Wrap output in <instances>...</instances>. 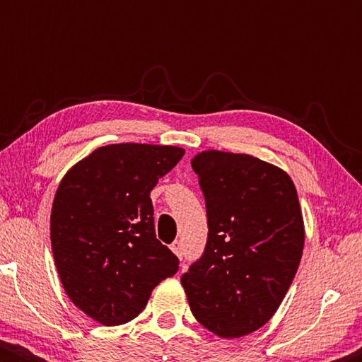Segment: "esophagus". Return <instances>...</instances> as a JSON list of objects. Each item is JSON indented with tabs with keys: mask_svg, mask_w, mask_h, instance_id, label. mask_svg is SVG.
Instances as JSON below:
<instances>
[{
	"mask_svg": "<svg viewBox=\"0 0 362 362\" xmlns=\"http://www.w3.org/2000/svg\"><path fill=\"white\" fill-rule=\"evenodd\" d=\"M171 250L175 252V254L181 259V257H182V245H181V242H180V240H175V242H173V244H171Z\"/></svg>",
	"mask_w": 362,
	"mask_h": 362,
	"instance_id": "34e87169",
	"label": "esophagus"
}]
</instances>
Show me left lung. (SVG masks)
I'll return each instance as SVG.
<instances>
[{"label":"left lung","mask_w":362,"mask_h":362,"mask_svg":"<svg viewBox=\"0 0 362 362\" xmlns=\"http://www.w3.org/2000/svg\"><path fill=\"white\" fill-rule=\"evenodd\" d=\"M191 166L209 234L181 284L204 328L240 338L275 315L298 270L305 244L298 194L284 170L250 155L207 150Z\"/></svg>","instance_id":"obj_1"}]
</instances>
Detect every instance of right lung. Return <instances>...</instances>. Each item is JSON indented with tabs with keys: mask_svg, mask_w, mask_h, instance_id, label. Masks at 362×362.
Segmentation results:
<instances>
[{
	"mask_svg": "<svg viewBox=\"0 0 362 362\" xmlns=\"http://www.w3.org/2000/svg\"><path fill=\"white\" fill-rule=\"evenodd\" d=\"M185 155L177 146L97 148L62 177L51 211V245L64 290L100 325L141 313L155 286L177 272L156 239L150 192Z\"/></svg>",
	"mask_w": 362,
	"mask_h": 362,
	"instance_id": "obj_1",
	"label": "right lung"
}]
</instances>
